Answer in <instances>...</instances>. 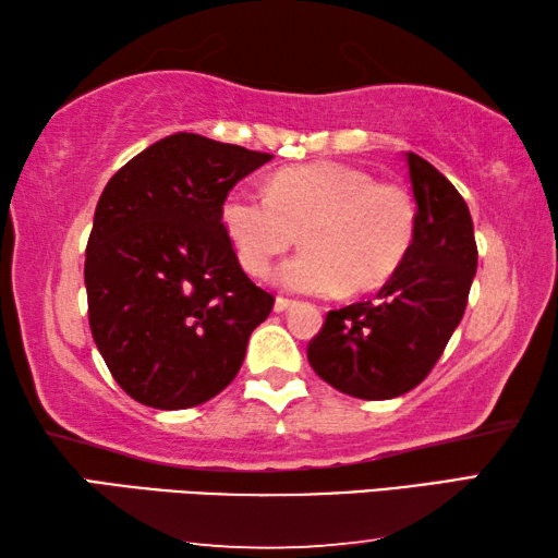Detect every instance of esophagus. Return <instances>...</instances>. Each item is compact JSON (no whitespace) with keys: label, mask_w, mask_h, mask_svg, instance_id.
I'll return each mask as SVG.
<instances>
[{"label":"esophagus","mask_w":558,"mask_h":558,"mask_svg":"<svg viewBox=\"0 0 558 558\" xmlns=\"http://www.w3.org/2000/svg\"><path fill=\"white\" fill-rule=\"evenodd\" d=\"M292 307H295V300H288V298H276V305H272L276 313H288Z\"/></svg>","instance_id":"34e87169"}]
</instances>
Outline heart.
Wrapping results in <instances>:
<instances>
[{
  "label": "heart",
  "instance_id": "b5f03b06",
  "mask_svg": "<svg viewBox=\"0 0 558 558\" xmlns=\"http://www.w3.org/2000/svg\"><path fill=\"white\" fill-rule=\"evenodd\" d=\"M221 223L243 270L263 278L298 233L305 253L276 270V286L305 295H342L384 286L401 268L415 235V209L393 184L362 169L313 162L280 169L266 194L235 189Z\"/></svg>",
  "mask_w": 558,
  "mask_h": 558
}]
</instances>
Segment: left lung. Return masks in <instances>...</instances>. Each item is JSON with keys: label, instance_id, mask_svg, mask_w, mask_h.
<instances>
[{"label": "left lung", "instance_id": "8db88e82", "mask_svg": "<svg viewBox=\"0 0 558 558\" xmlns=\"http://www.w3.org/2000/svg\"><path fill=\"white\" fill-rule=\"evenodd\" d=\"M415 199V235L376 298L332 310L307 362L337 391L396 399L426 379L465 313L477 245L458 189L426 159L403 153Z\"/></svg>", "mask_w": 558, "mask_h": 558}]
</instances>
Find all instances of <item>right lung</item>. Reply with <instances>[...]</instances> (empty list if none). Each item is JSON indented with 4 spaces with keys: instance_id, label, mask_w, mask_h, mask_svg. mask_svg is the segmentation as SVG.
Masks as SVG:
<instances>
[{
    "instance_id": "1",
    "label": "right lung",
    "mask_w": 558,
    "mask_h": 558,
    "mask_svg": "<svg viewBox=\"0 0 558 558\" xmlns=\"http://www.w3.org/2000/svg\"><path fill=\"white\" fill-rule=\"evenodd\" d=\"M270 159L177 132L102 189L86 251L88 319L110 374L135 401L192 409L239 374L272 295L243 272L221 204Z\"/></svg>"
}]
</instances>
